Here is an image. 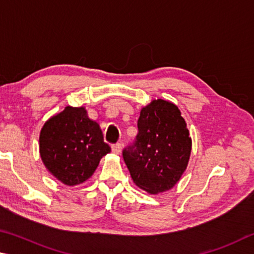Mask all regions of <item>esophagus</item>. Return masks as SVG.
I'll return each instance as SVG.
<instances>
[{
	"instance_id": "esophagus-1",
	"label": "esophagus",
	"mask_w": 254,
	"mask_h": 254,
	"mask_svg": "<svg viewBox=\"0 0 254 254\" xmlns=\"http://www.w3.org/2000/svg\"><path fill=\"white\" fill-rule=\"evenodd\" d=\"M111 150H113V153H115V154H119L120 150H122V145H120L119 143L113 144L111 145Z\"/></svg>"
}]
</instances>
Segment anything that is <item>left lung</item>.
<instances>
[{
    "label": "left lung",
    "mask_w": 254,
    "mask_h": 254,
    "mask_svg": "<svg viewBox=\"0 0 254 254\" xmlns=\"http://www.w3.org/2000/svg\"><path fill=\"white\" fill-rule=\"evenodd\" d=\"M138 134L123 149L134 183L150 194L171 190L188 166L192 140L181 111L172 102L153 100L137 122Z\"/></svg>",
    "instance_id": "obj_1"
}]
</instances>
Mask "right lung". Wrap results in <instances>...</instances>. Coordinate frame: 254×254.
I'll return each mask as SVG.
<instances>
[{
	"instance_id": "add662e5",
	"label": "right lung",
	"mask_w": 254,
	"mask_h": 254,
	"mask_svg": "<svg viewBox=\"0 0 254 254\" xmlns=\"http://www.w3.org/2000/svg\"><path fill=\"white\" fill-rule=\"evenodd\" d=\"M99 125L83 107H66L53 116L40 134V155L53 176L65 185L83 183L110 152Z\"/></svg>"
}]
</instances>
